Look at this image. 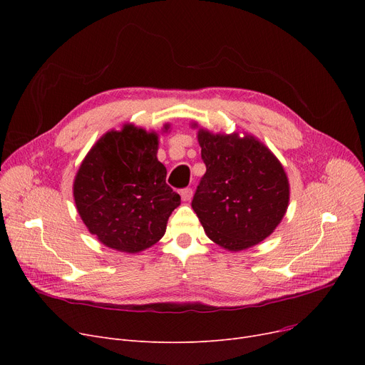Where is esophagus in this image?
<instances>
[{"mask_svg":"<svg viewBox=\"0 0 365 365\" xmlns=\"http://www.w3.org/2000/svg\"><path fill=\"white\" fill-rule=\"evenodd\" d=\"M192 189L190 187H183V189H180V197H182V200L183 201H189L190 198H192Z\"/></svg>","mask_w":365,"mask_h":365,"instance_id":"1","label":"esophagus"}]
</instances>
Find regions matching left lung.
I'll return each instance as SVG.
<instances>
[{"label": "left lung", "instance_id": "obj_1", "mask_svg": "<svg viewBox=\"0 0 365 365\" xmlns=\"http://www.w3.org/2000/svg\"><path fill=\"white\" fill-rule=\"evenodd\" d=\"M205 175L192 200L207 237L231 252L269 237L287 212L289 179L274 153L253 136L198 131Z\"/></svg>", "mask_w": 365, "mask_h": 365}]
</instances>
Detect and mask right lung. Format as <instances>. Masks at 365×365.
<instances>
[{
	"instance_id": "obj_1",
	"label": "right lung",
	"mask_w": 365,
	"mask_h": 365,
	"mask_svg": "<svg viewBox=\"0 0 365 365\" xmlns=\"http://www.w3.org/2000/svg\"><path fill=\"white\" fill-rule=\"evenodd\" d=\"M157 150L155 133L124 125L106 133L76 173V210L106 247L138 253L164 235L180 195L165 183L167 170Z\"/></svg>"
}]
</instances>
